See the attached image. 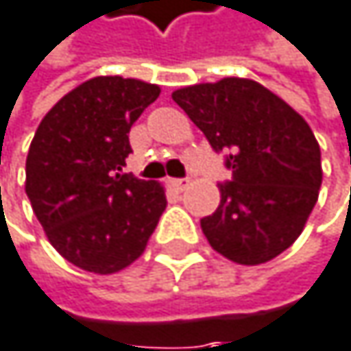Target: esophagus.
Instances as JSON below:
<instances>
[{
	"label": "esophagus",
	"mask_w": 351,
	"mask_h": 351,
	"mask_svg": "<svg viewBox=\"0 0 351 351\" xmlns=\"http://www.w3.org/2000/svg\"><path fill=\"white\" fill-rule=\"evenodd\" d=\"M188 184H190V180H169V186H171L176 192H184V190L188 188Z\"/></svg>",
	"instance_id": "1"
}]
</instances>
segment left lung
I'll return each instance as SVG.
<instances>
[{
    "mask_svg": "<svg viewBox=\"0 0 351 351\" xmlns=\"http://www.w3.org/2000/svg\"><path fill=\"white\" fill-rule=\"evenodd\" d=\"M173 101L226 153L232 180L221 202L200 219L213 250L240 265H261L287 250L313 213L321 149L311 125L283 99L248 78H223L176 90Z\"/></svg>",
    "mask_w": 351,
    "mask_h": 351,
    "instance_id": "left-lung-1",
    "label": "left lung"
}]
</instances>
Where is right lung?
<instances>
[{"mask_svg":"<svg viewBox=\"0 0 351 351\" xmlns=\"http://www.w3.org/2000/svg\"><path fill=\"white\" fill-rule=\"evenodd\" d=\"M157 84L99 76L62 97L38 123L26 157V196L51 246L72 265L109 275L147 248L165 192L123 173L130 128Z\"/></svg>","mask_w":351,"mask_h":351,"instance_id":"1","label":"right lung"}]
</instances>
